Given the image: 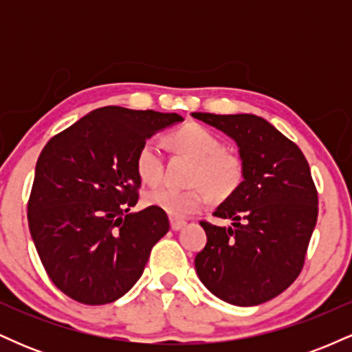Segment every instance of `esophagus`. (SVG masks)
<instances>
[{"instance_id": "1", "label": "esophagus", "mask_w": 352, "mask_h": 352, "mask_svg": "<svg viewBox=\"0 0 352 352\" xmlns=\"http://www.w3.org/2000/svg\"><path fill=\"white\" fill-rule=\"evenodd\" d=\"M184 227H185L184 220H177V218H172L170 220V228L173 230V232H179V230H182Z\"/></svg>"}]
</instances>
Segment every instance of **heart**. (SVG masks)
<instances>
[{
  "instance_id": "heart-1",
  "label": "heart",
  "mask_w": 352,
  "mask_h": 352,
  "mask_svg": "<svg viewBox=\"0 0 352 352\" xmlns=\"http://www.w3.org/2000/svg\"><path fill=\"white\" fill-rule=\"evenodd\" d=\"M173 148L193 159L190 167L188 188L160 187L145 193V204L167 213L172 218H185L200 212L215 199H227L243 179V160L233 151L221 147L217 134L204 125L188 122L175 129L167 137ZM135 170L147 185L159 184L164 165L159 144L153 139L144 140L135 153Z\"/></svg>"
}]
</instances>
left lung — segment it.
Segmentation results:
<instances>
[{"label": "left lung", "instance_id": "1", "mask_svg": "<svg viewBox=\"0 0 352 352\" xmlns=\"http://www.w3.org/2000/svg\"><path fill=\"white\" fill-rule=\"evenodd\" d=\"M232 137L243 160V182L213 215L232 227L200 225L207 245L195 256L200 281L220 300L254 306L296 280L318 220V190L296 144L253 114L193 112Z\"/></svg>", "mask_w": 352, "mask_h": 352}]
</instances>
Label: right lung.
<instances>
[{
	"mask_svg": "<svg viewBox=\"0 0 352 352\" xmlns=\"http://www.w3.org/2000/svg\"><path fill=\"white\" fill-rule=\"evenodd\" d=\"M179 114L107 106L51 137L36 162L28 223L41 263L64 294L82 305L124 296L144 273L167 213L139 201L135 153Z\"/></svg>",
	"mask_w": 352,
	"mask_h": 352,
	"instance_id": "add662e5",
	"label": "right lung"
}]
</instances>
